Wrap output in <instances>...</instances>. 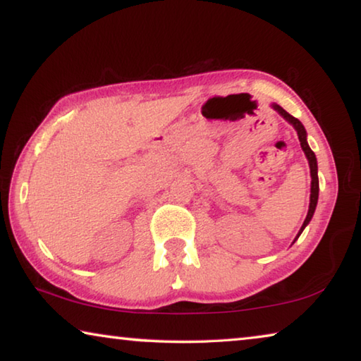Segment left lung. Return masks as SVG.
<instances>
[{
    "instance_id": "8db88e82",
    "label": "left lung",
    "mask_w": 361,
    "mask_h": 361,
    "mask_svg": "<svg viewBox=\"0 0 361 361\" xmlns=\"http://www.w3.org/2000/svg\"><path fill=\"white\" fill-rule=\"evenodd\" d=\"M271 106H272L274 109H276V111H277L280 116H282V118H283L286 122H290V124H291L293 127H295V130L298 132L299 143H301V148H302L304 154H305V157H307V161H309L310 178H312V181H310V202H309L307 216H305L304 223H302V226H301V229H299L298 235L295 237V240H293V243H295V242L298 240V237L302 234V231L305 229V226H307V224L310 223V219H312L314 213H315L317 202H319V175H317V172H319V167H317V157H315V154H314V151L310 149V146H309V143H307V132H305L302 122L299 121V119H296V118H293V116H291L290 113H286L282 106L277 105V103H272Z\"/></svg>"
}]
</instances>
